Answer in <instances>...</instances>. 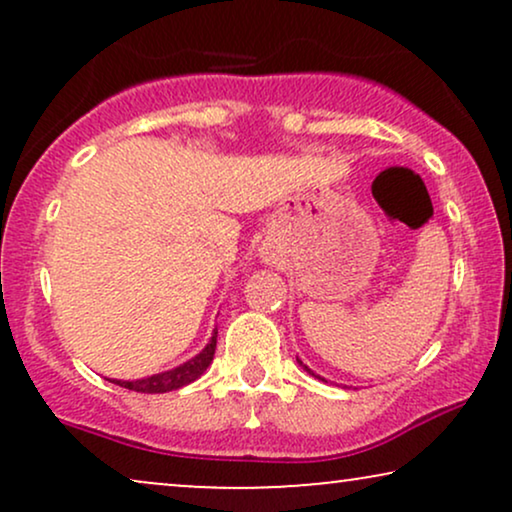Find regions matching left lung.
Wrapping results in <instances>:
<instances>
[{"label":"left lung","instance_id":"obj_1","mask_svg":"<svg viewBox=\"0 0 512 512\" xmlns=\"http://www.w3.org/2000/svg\"><path fill=\"white\" fill-rule=\"evenodd\" d=\"M298 363H300V366H303V368H305V370H307V373H310V375H314V373H312V370H310V368H307V366H305V363H303V361H300V359H298ZM314 377H319V375H314ZM319 380H321V377H319Z\"/></svg>","mask_w":512,"mask_h":512}]
</instances>
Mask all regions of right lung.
<instances>
[{
	"instance_id": "1",
	"label": "right lung",
	"mask_w": 512,
	"mask_h": 512,
	"mask_svg": "<svg viewBox=\"0 0 512 512\" xmlns=\"http://www.w3.org/2000/svg\"><path fill=\"white\" fill-rule=\"evenodd\" d=\"M216 328L212 333V340L207 342V347L202 349L198 356H193V359H188L186 363H181V366L172 368V370H165V373H158V375H151V377H142V380H111L118 387H125L130 391H139V394H165V391H174V389H181L186 387V384H191L198 380V377L205 373L209 368V363L214 359V349H216Z\"/></svg>"
}]
</instances>
